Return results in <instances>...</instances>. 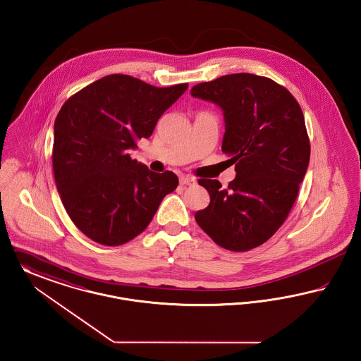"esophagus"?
I'll list each match as a JSON object with an SVG mask.
<instances>
[{
  "instance_id": "obj_1",
  "label": "esophagus",
  "mask_w": 361,
  "mask_h": 361,
  "mask_svg": "<svg viewBox=\"0 0 361 361\" xmlns=\"http://www.w3.org/2000/svg\"><path fill=\"white\" fill-rule=\"evenodd\" d=\"M179 182H180V185H188V186H195V183H197L195 178L189 176V175H182L179 178Z\"/></svg>"
}]
</instances>
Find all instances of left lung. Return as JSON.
I'll list each match as a JSON object with an SVG mask.
<instances>
[{
	"label": "left lung",
	"mask_w": 361,
	"mask_h": 361,
	"mask_svg": "<svg viewBox=\"0 0 361 361\" xmlns=\"http://www.w3.org/2000/svg\"><path fill=\"white\" fill-rule=\"evenodd\" d=\"M191 96L223 110L221 151L236 171L226 189L216 179L198 180L210 202L195 213V221L231 251L261 246L283 226L308 169L303 111L286 88L251 73L197 84Z\"/></svg>",
	"instance_id": "left-lung-1"
}]
</instances>
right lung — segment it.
<instances>
[{
	"label": "right lung",
	"mask_w": 361,
	"mask_h": 361,
	"mask_svg": "<svg viewBox=\"0 0 361 361\" xmlns=\"http://www.w3.org/2000/svg\"><path fill=\"white\" fill-rule=\"evenodd\" d=\"M189 84L157 88L110 75L69 97L54 122L53 170L62 204L84 235L121 246L152 221L179 180L133 160L137 140L148 138L163 113Z\"/></svg>",
	"instance_id": "obj_1"
}]
</instances>
